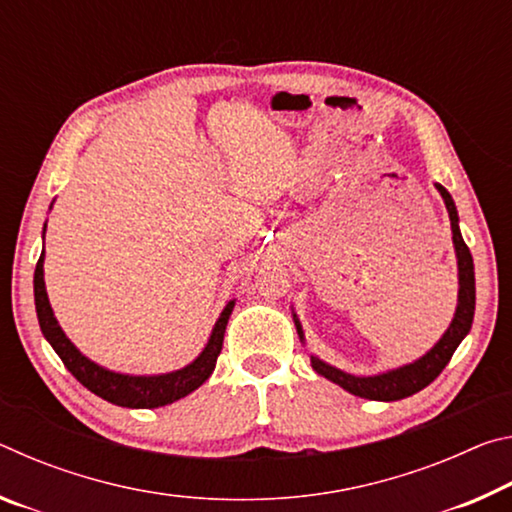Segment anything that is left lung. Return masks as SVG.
Returning a JSON list of instances; mask_svg holds the SVG:
<instances>
[{"label": "left lung", "mask_w": 512, "mask_h": 512, "mask_svg": "<svg viewBox=\"0 0 512 512\" xmlns=\"http://www.w3.org/2000/svg\"><path fill=\"white\" fill-rule=\"evenodd\" d=\"M438 194L443 196L449 223H452V244L456 253V266H458V300H456V311L445 334L433 343V348L422 354L420 359L411 363H404V366H397L391 370L377 372V375H352V372H345L341 368L332 366L323 359H318L316 354H311V368H314L320 377L334 381L336 386H341L343 391H348L363 400H375V402H395L404 400L413 393L422 391L424 386H429L433 379H436L443 368L452 359L458 345L470 334L472 320H474V305H476V287H474V262L470 255V248L465 246L461 228H458V210L452 194L447 192L443 185L436 183ZM293 323H296L300 343L305 345V329L300 325V318L293 311Z\"/></svg>", "instance_id": "8db88e82"}]
</instances>
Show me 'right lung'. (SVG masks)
I'll list each match as a JSON object with an SVG mask.
<instances>
[{
	"label": "right lung",
	"instance_id": "obj_1",
	"mask_svg": "<svg viewBox=\"0 0 512 512\" xmlns=\"http://www.w3.org/2000/svg\"><path fill=\"white\" fill-rule=\"evenodd\" d=\"M51 207H54V203L49 205V210ZM45 232L47 221L42 225V239H45ZM33 296H36V314L42 336L49 341L58 357L63 359L65 368L72 372L88 391L103 397V400L110 404L126 406V409H158V406H167L180 400V397L194 393L198 386L205 384L207 377L214 372L216 359H219L223 348L225 325H228L232 309H235V298H232L228 305L223 307L219 318H216L205 348L192 363H187V366L180 370L162 372V375H128V372H117L99 366L97 361L85 357V354L67 339L63 327L58 325L47 296L45 248H42L36 275H33Z\"/></svg>",
	"mask_w": 512,
	"mask_h": 512
}]
</instances>
